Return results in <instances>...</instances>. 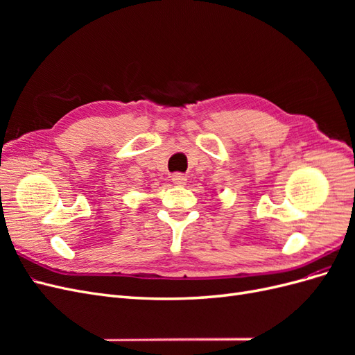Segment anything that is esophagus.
Instances as JSON below:
<instances>
[{
	"instance_id": "34e87169",
	"label": "esophagus",
	"mask_w": 355,
	"mask_h": 355,
	"mask_svg": "<svg viewBox=\"0 0 355 355\" xmlns=\"http://www.w3.org/2000/svg\"><path fill=\"white\" fill-rule=\"evenodd\" d=\"M171 182L175 185H185L187 184V176L184 173H173L171 175Z\"/></svg>"
}]
</instances>
